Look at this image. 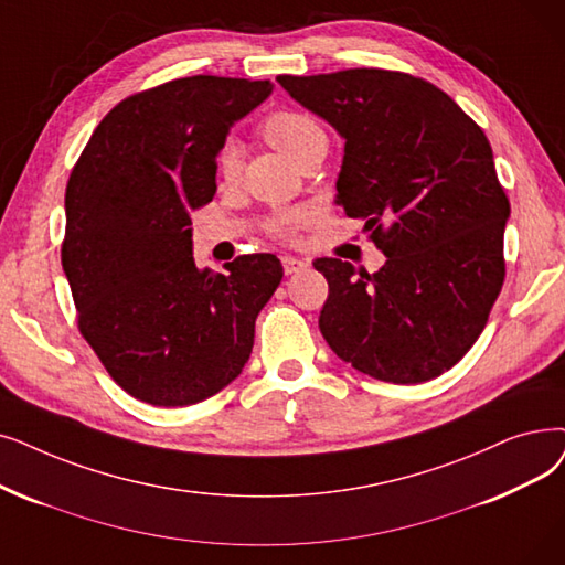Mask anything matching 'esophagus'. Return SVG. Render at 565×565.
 I'll use <instances>...</instances> for the list:
<instances>
[{"mask_svg":"<svg viewBox=\"0 0 565 565\" xmlns=\"http://www.w3.org/2000/svg\"><path fill=\"white\" fill-rule=\"evenodd\" d=\"M281 263H284V273H286V275H296V273H300V269H305V267L309 265L307 260L292 258V256H284Z\"/></svg>","mask_w":565,"mask_h":565,"instance_id":"1","label":"esophagus"}]
</instances>
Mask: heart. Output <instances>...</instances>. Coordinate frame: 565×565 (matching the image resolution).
I'll return each instance as SVG.
<instances>
[{"instance_id": "1", "label": "heart", "mask_w": 565, "mask_h": 565, "mask_svg": "<svg viewBox=\"0 0 565 565\" xmlns=\"http://www.w3.org/2000/svg\"><path fill=\"white\" fill-rule=\"evenodd\" d=\"M263 138L277 147L298 166L313 152L328 150V134L321 121L302 110H275L260 121ZM242 147L235 140H226L216 154V170L224 180H235L242 170ZM300 222V212H284L269 222V233L288 237Z\"/></svg>"}]
</instances>
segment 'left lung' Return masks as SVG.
<instances>
[{
  "mask_svg": "<svg viewBox=\"0 0 565 565\" xmlns=\"http://www.w3.org/2000/svg\"><path fill=\"white\" fill-rule=\"evenodd\" d=\"M347 138L337 203L387 256L379 273L316 258L330 349L387 383H425L469 353L503 279L508 195L492 145L436 85L387 68L277 76Z\"/></svg>",
  "mask_w": 565,
  "mask_h": 565,
  "instance_id": "left-lung-1",
  "label": "left lung"
}]
</instances>
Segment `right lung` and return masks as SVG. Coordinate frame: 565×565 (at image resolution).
<instances>
[{"instance_id":"1","label":"right lung","mask_w":565,"mask_h":565,"mask_svg":"<svg viewBox=\"0 0 565 565\" xmlns=\"http://www.w3.org/2000/svg\"><path fill=\"white\" fill-rule=\"evenodd\" d=\"M273 83L189 76L121 99L66 184L62 267L78 330L110 379L152 406L224 390L252 355L256 316L277 290L275 254L195 267L189 212L212 201L228 127Z\"/></svg>"}]
</instances>
